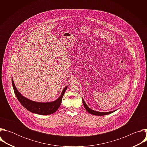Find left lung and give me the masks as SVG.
<instances>
[{
  "instance_id": "obj_1",
  "label": "left lung",
  "mask_w": 147,
  "mask_h": 147,
  "mask_svg": "<svg viewBox=\"0 0 147 147\" xmlns=\"http://www.w3.org/2000/svg\"><path fill=\"white\" fill-rule=\"evenodd\" d=\"M82 103L84 105V108H86V109L87 110V111L88 112H89L90 113L92 114V115H96V116H103V115H109V114H111L112 113H113V112L115 111H111V112H97V111H95L91 109H90L87 105V104L86 103L84 100L83 99H82Z\"/></svg>"
}]
</instances>
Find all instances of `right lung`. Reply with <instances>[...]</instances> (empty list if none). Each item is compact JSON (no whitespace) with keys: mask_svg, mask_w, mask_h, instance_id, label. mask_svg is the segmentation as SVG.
Wrapping results in <instances>:
<instances>
[{"mask_svg":"<svg viewBox=\"0 0 147 147\" xmlns=\"http://www.w3.org/2000/svg\"><path fill=\"white\" fill-rule=\"evenodd\" d=\"M11 81L14 94L20 103L26 109L30 111L31 112L41 115H51L57 111L60 105L62 98L63 96V95L66 92L67 87H66L64 88L60 96L55 101L51 102H37L30 100L23 96L16 88L13 78L11 79Z\"/></svg>","mask_w":147,"mask_h":147,"instance_id":"1","label":"right lung"}]
</instances>
